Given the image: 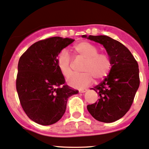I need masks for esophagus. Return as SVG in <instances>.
<instances>
[{
    "instance_id": "obj_1",
    "label": "esophagus",
    "mask_w": 149,
    "mask_h": 149,
    "mask_svg": "<svg viewBox=\"0 0 149 149\" xmlns=\"http://www.w3.org/2000/svg\"><path fill=\"white\" fill-rule=\"evenodd\" d=\"M87 91V89H86V88H84V89H81V90H79V93H85Z\"/></svg>"
}]
</instances>
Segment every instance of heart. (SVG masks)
<instances>
[{
    "mask_svg": "<svg viewBox=\"0 0 149 149\" xmlns=\"http://www.w3.org/2000/svg\"><path fill=\"white\" fill-rule=\"evenodd\" d=\"M73 54L76 56L84 58L81 73L71 75V59L65 49L61 50L56 57V63L60 72L67 79L69 86L73 88H84L91 85L93 78L97 81L103 79L112 69L110 56L104 52H99V49L89 42H81L73 46Z\"/></svg>",
    "mask_w": 149,
    "mask_h": 149,
    "instance_id": "obj_1",
    "label": "heart"
}]
</instances>
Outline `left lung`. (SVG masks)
<instances>
[{
	"mask_svg": "<svg viewBox=\"0 0 149 149\" xmlns=\"http://www.w3.org/2000/svg\"><path fill=\"white\" fill-rule=\"evenodd\" d=\"M87 38L103 45L112 63L108 76L91 88L97 93L99 99L88 104L87 109L100 122H115L130 110L133 103L140 84L138 63L125 45L108 36L90 35Z\"/></svg>",
	"mask_w": 149,
	"mask_h": 149,
	"instance_id": "left-lung-1",
	"label": "left lung"
}]
</instances>
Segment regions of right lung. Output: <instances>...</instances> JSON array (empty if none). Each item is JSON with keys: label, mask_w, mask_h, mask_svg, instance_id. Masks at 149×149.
Instances as JSON below:
<instances>
[{"label": "right lung", "mask_w": 149, "mask_h": 149, "mask_svg": "<svg viewBox=\"0 0 149 149\" xmlns=\"http://www.w3.org/2000/svg\"><path fill=\"white\" fill-rule=\"evenodd\" d=\"M74 40L54 37L38 41L19 58L16 89L24 112L36 123L58 122L65 113L68 97L78 92L65 84L56 63L58 54Z\"/></svg>", "instance_id": "1"}]
</instances>
